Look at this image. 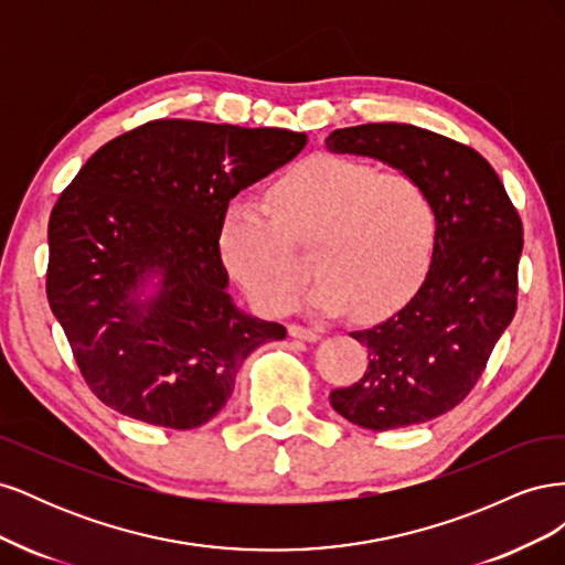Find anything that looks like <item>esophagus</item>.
I'll list each match as a JSON object with an SVG mask.
<instances>
[{
    "instance_id": "34e87169",
    "label": "esophagus",
    "mask_w": 565,
    "mask_h": 565,
    "mask_svg": "<svg viewBox=\"0 0 565 565\" xmlns=\"http://www.w3.org/2000/svg\"><path fill=\"white\" fill-rule=\"evenodd\" d=\"M287 332H289V337H295V339H303V341H316V339L320 337L316 330H311V328H303V324H297V322L289 324Z\"/></svg>"
}]
</instances>
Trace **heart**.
I'll return each instance as SVG.
<instances>
[{
  "label": "heart",
  "mask_w": 565,
  "mask_h": 565,
  "mask_svg": "<svg viewBox=\"0 0 565 565\" xmlns=\"http://www.w3.org/2000/svg\"><path fill=\"white\" fill-rule=\"evenodd\" d=\"M268 211L235 202L221 226V254L264 313L295 303L311 249L318 280L303 301L320 313L374 318L398 309L419 287L436 245V207L409 174L318 156L268 191Z\"/></svg>",
  "instance_id": "1"
}]
</instances>
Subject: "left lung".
<instances>
[{
    "instance_id": "8db88e82",
    "label": "left lung",
    "mask_w": 565,
    "mask_h": 565,
    "mask_svg": "<svg viewBox=\"0 0 565 565\" xmlns=\"http://www.w3.org/2000/svg\"><path fill=\"white\" fill-rule=\"evenodd\" d=\"M415 177L436 207L431 266L388 320L351 332L367 347L361 380L330 393L337 413L372 431L436 419L465 401L516 313L523 224L500 177L473 148L415 125H358L324 141Z\"/></svg>"
}]
</instances>
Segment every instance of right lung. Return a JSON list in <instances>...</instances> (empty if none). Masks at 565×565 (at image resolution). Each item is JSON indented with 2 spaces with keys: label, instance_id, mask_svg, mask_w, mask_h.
<instances>
[{
  "label": "right lung",
  "instance_id": "obj_1",
  "mask_svg": "<svg viewBox=\"0 0 565 565\" xmlns=\"http://www.w3.org/2000/svg\"><path fill=\"white\" fill-rule=\"evenodd\" d=\"M306 134L150 119L100 146L49 218L46 299L82 380L119 415L195 429L231 398L245 358L285 339L226 292L228 202L297 158ZM156 269L148 305L135 289Z\"/></svg>",
  "mask_w": 565,
  "mask_h": 565
}]
</instances>
